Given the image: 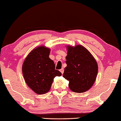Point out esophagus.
Segmentation results:
<instances>
[{"mask_svg":"<svg viewBox=\"0 0 121 121\" xmlns=\"http://www.w3.org/2000/svg\"><path fill=\"white\" fill-rule=\"evenodd\" d=\"M60 71L61 72V74H62L64 73V69H60Z\"/></svg>","mask_w":121,"mask_h":121,"instance_id":"1","label":"esophagus"}]
</instances>
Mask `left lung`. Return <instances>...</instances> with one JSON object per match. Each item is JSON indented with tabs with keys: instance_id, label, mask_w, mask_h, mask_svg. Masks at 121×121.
<instances>
[{
	"instance_id": "left-lung-1",
	"label": "left lung",
	"mask_w": 121,
	"mask_h": 121,
	"mask_svg": "<svg viewBox=\"0 0 121 121\" xmlns=\"http://www.w3.org/2000/svg\"><path fill=\"white\" fill-rule=\"evenodd\" d=\"M67 66L63 77L69 82V87L75 93L85 92L95 82L98 64L91 53L82 45L67 46Z\"/></svg>"
}]
</instances>
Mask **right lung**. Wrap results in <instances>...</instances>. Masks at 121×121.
I'll list each match as a JSON object with an SVG mask.
<instances>
[{
    "mask_svg": "<svg viewBox=\"0 0 121 121\" xmlns=\"http://www.w3.org/2000/svg\"><path fill=\"white\" fill-rule=\"evenodd\" d=\"M50 48L39 46L32 50L22 65L24 79L29 88L37 94H44L51 89L53 79L61 73L49 57Z\"/></svg>",
    "mask_w": 121,
    "mask_h": 121,
    "instance_id": "obj_1",
    "label": "right lung"
}]
</instances>
